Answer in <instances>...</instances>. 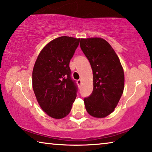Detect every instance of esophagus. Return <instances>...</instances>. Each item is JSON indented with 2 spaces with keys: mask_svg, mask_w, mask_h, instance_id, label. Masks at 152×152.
I'll return each mask as SVG.
<instances>
[{
  "mask_svg": "<svg viewBox=\"0 0 152 152\" xmlns=\"http://www.w3.org/2000/svg\"><path fill=\"white\" fill-rule=\"evenodd\" d=\"M77 84L79 85H80L81 84H82V80H81V79H80V80H78L77 81Z\"/></svg>",
  "mask_w": 152,
  "mask_h": 152,
  "instance_id": "34e87169",
  "label": "esophagus"
}]
</instances>
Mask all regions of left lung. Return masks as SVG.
Listing matches in <instances>:
<instances>
[{
	"instance_id": "left-lung-1",
	"label": "left lung",
	"mask_w": 152,
	"mask_h": 152,
	"mask_svg": "<svg viewBox=\"0 0 152 152\" xmlns=\"http://www.w3.org/2000/svg\"><path fill=\"white\" fill-rule=\"evenodd\" d=\"M80 48L90 62L93 90L84 102L88 113L104 118L113 111L124 90V75L118 55L102 38L81 39Z\"/></svg>"
}]
</instances>
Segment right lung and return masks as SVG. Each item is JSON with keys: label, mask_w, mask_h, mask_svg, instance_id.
<instances>
[{"label": "right lung", "mask_w": 152, "mask_h": 152, "mask_svg": "<svg viewBox=\"0 0 152 152\" xmlns=\"http://www.w3.org/2000/svg\"><path fill=\"white\" fill-rule=\"evenodd\" d=\"M80 39L61 37L43 48L32 71V86L41 109L56 119L70 113L78 87L71 77L69 64Z\"/></svg>", "instance_id": "right-lung-1"}]
</instances>
